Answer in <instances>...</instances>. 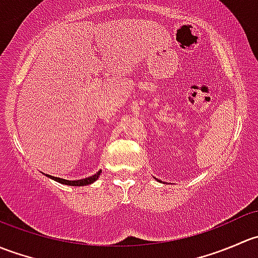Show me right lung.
I'll use <instances>...</instances> for the list:
<instances>
[{
	"label": "right lung",
	"instance_id": "right-lung-1",
	"mask_svg": "<svg viewBox=\"0 0 258 258\" xmlns=\"http://www.w3.org/2000/svg\"><path fill=\"white\" fill-rule=\"evenodd\" d=\"M101 175V171H98L97 173H95L93 176H90L87 178H82V179H77V181H69V179H64V178H59V177H53V176H49L46 175L47 177L54 179V181L59 182L62 184H69V186H86V184H91L96 181Z\"/></svg>",
	"mask_w": 258,
	"mask_h": 258
}]
</instances>
